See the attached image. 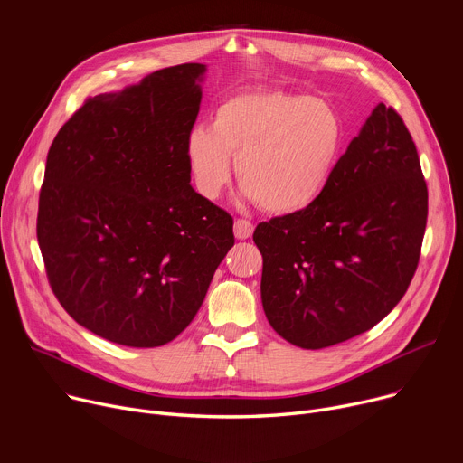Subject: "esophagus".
<instances>
[{"mask_svg": "<svg viewBox=\"0 0 463 463\" xmlns=\"http://www.w3.org/2000/svg\"><path fill=\"white\" fill-rule=\"evenodd\" d=\"M252 231H254V225L247 220H236L234 222V236L238 240H247L252 236Z\"/></svg>", "mask_w": 463, "mask_h": 463, "instance_id": "esophagus-1", "label": "esophagus"}]
</instances>
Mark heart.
<instances>
[{"label": "heart", "mask_w": 463, "mask_h": 463, "mask_svg": "<svg viewBox=\"0 0 463 463\" xmlns=\"http://www.w3.org/2000/svg\"><path fill=\"white\" fill-rule=\"evenodd\" d=\"M343 146L345 124L332 104L282 90H247L222 100L211 126H192L183 152L203 200H220L232 179V156L243 200L293 214L324 194Z\"/></svg>", "instance_id": "1"}]
</instances>
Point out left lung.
Instances as JSON below:
<instances>
[{"mask_svg": "<svg viewBox=\"0 0 463 463\" xmlns=\"http://www.w3.org/2000/svg\"><path fill=\"white\" fill-rule=\"evenodd\" d=\"M416 145L383 102L307 209L263 222L261 306L288 343L320 350L368 332L407 293L427 225Z\"/></svg>", "mask_w": 463, "mask_h": 463, "instance_id": "left-lung-1", "label": "left lung"}]
</instances>
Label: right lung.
<instances>
[{"label":"right lung","mask_w":463,"mask_h":463,"mask_svg":"<svg viewBox=\"0 0 463 463\" xmlns=\"http://www.w3.org/2000/svg\"><path fill=\"white\" fill-rule=\"evenodd\" d=\"M207 65L90 99L54 137L38 205L51 288L80 326L131 348L175 339L234 245L232 218L190 184L184 137Z\"/></svg>","instance_id":"right-lung-1"}]
</instances>
